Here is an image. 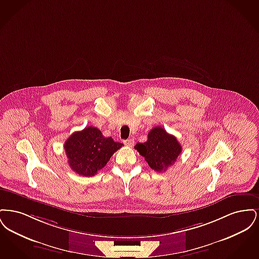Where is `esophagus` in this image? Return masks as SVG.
<instances>
[{
	"instance_id": "esophagus-1",
	"label": "esophagus",
	"mask_w": 259,
	"mask_h": 259,
	"mask_svg": "<svg viewBox=\"0 0 259 259\" xmlns=\"http://www.w3.org/2000/svg\"><path fill=\"white\" fill-rule=\"evenodd\" d=\"M124 144H125V146H127V147H133V145H134V140H133V139L125 140V141H124Z\"/></svg>"
}]
</instances>
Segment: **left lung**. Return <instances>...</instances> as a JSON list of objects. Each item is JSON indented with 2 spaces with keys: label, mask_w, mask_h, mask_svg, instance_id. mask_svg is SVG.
<instances>
[{
  "label": "left lung",
  "mask_w": 259,
  "mask_h": 259,
  "mask_svg": "<svg viewBox=\"0 0 259 259\" xmlns=\"http://www.w3.org/2000/svg\"><path fill=\"white\" fill-rule=\"evenodd\" d=\"M135 148L145 157L149 167L156 172H164L172 165L180 153L182 147L175 136L168 134L160 126L152 128L145 143H138Z\"/></svg>",
  "instance_id": "left-lung-1"
}]
</instances>
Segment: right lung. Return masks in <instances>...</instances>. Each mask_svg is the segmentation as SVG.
Listing matches in <instances>:
<instances>
[{
	"mask_svg": "<svg viewBox=\"0 0 259 259\" xmlns=\"http://www.w3.org/2000/svg\"><path fill=\"white\" fill-rule=\"evenodd\" d=\"M123 145L106 138L96 127L74 132L64 144L70 167L79 176L92 177L104 168L111 155Z\"/></svg>",
	"mask_w": 259,
	"mask_h": 259,
	"instance_id": "add662e5",
	"label": "right lung"
}]
</instances>
